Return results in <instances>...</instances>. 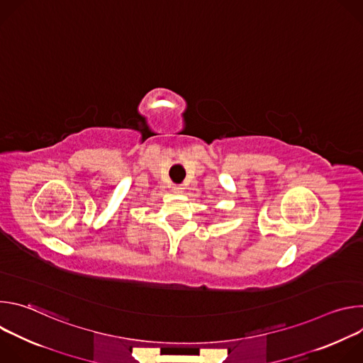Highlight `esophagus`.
I'll return each instance as SVG.
<instances>
[{"mask_svg": "<svg viewBox=\"0 0 363 363\" xmlns=\"http://www.w3.org/2000/svg\"><path fill=\"white\" fill-rule=\"evenodd\" d=\"M182 189H184V188H182L181 185H172V191H174L175 194H181Z\"/></svg>", "mask_w": 363, "mask_h": 363, "instance_id": "1", "label": "esophagus"}]
</instances>
